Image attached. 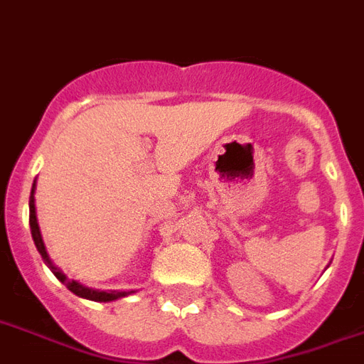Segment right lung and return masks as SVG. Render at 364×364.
<instances>
[{
  "label": "right lung",
  "mask_w": 364,
  "mask_h": 364,
  "mask_svg": "<svg viewBox=\"0 0 364 364\" xmlns=\"http://www.w3.org/2000/svg\"><path fill=\"white\" fill-rule=\"evenodd\" d=\"M30 232H32V240H34L36 250L40 251V255H42L43 261L48 263L49 269L53 270V274H55L73 294H76L78 297H84V299H92V301H113V299H119V297L127 296V291H97V289L84 288L82 284L75 282V280H67V276L51 264V261L48 259V253H46V247H43L42 236H40V228H38L36 207H34V190L30 192Z\"/></svg>",
  "instance_id": "obj_1"
}]
</instances>
